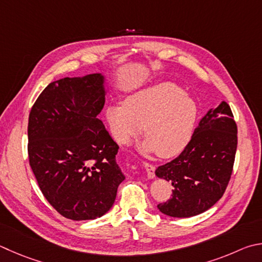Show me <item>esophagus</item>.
<instances>
[{
    "mask_svg": "<svg viewBox=\"0 0 262 262\" xmlns=\"http://www.w3.org/2000/svg\"><path fill=\"white\" fill-rule=\"evenodd\" d=\"M144 168L146 170V174H147V178L149 179H154L156 177L155 174V170H156V166L152 165L150 163H147V161H145L144 163Z\"/></svg>",
    "mask_w": 262,
    "mask_h": 262,
    "instance_id": "34e87169",
    "label": "esophagus"
}]
</instances>
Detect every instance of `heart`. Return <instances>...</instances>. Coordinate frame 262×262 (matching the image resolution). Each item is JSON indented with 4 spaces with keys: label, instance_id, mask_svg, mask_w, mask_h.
Wrapping results in <instances>:
<instances>
[{
    "label": "heart",
    "instance_id": "1",
    "mask_svg": "<svg viewBox=\"0 0 262 262\" xmlns=\"http://www.w3.org/2000/svg\"><path fill=\"white\" fill-rule=\"evenodd\" d=\"M197 112L196 103L182 88L163 82L133 94L123 105H108L105 118L119 143H128L143 128L144 150L172 158L191 139Z\"/></svg>",
    "mask_w": 262,
    "mask_h": 262
}]
</instances>
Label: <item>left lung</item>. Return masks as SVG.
I'll list each match as a JSON object with an SVG mask.
<instances>
[{
    "label": "left lung",
    "mask_w": 262,
    "mask_h": 262,
    "mask_svg": "<svg viewBox=\"0 0 262 262\" xmlns=\"http://www.w3.org/2000/svg\"><path fill=\"white\" fill-rule=\"evenodd\" d=\"M237 149V125L230 106L222 102L199 121L181 154L156 169L172 183V197L158 204L161 213L189 217L207 211L220 199L229 183Z\"/></svg>",
    "instance_id": "left-lung-1"
}]
</instances>
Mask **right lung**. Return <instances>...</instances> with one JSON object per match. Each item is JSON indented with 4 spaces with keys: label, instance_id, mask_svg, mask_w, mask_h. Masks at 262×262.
<instances>
[{
    "label": "right lung",
    "instance_id": "right-lung-1",
    "mask_svg": "<svg viewBox=\"0 0 262 262\" xmlns=\"http://www.w3.org/2000/svg\"><path fill=\"white\" fill-rule=\"evenodd\" d=\"M101 74L49 83L28 117V160L40 190L60 215L74 221L105 214L125 177L119 145L97 116L105 103Z\"/></svg>",
    "mask_w": 262,
    "mask_h": 262
}]
</instances>
